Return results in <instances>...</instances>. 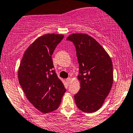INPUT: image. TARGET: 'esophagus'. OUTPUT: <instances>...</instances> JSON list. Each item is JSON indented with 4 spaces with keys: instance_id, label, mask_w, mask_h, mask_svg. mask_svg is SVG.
<instances>
[{
    "instance_id": "1",
    "label": "esophagus",
    "mask_w": 133,
    "mask_h": 133,
    "mask_svg": "<svg viewBox=\"0 0 133 133\" xmlns=\"http://www.w3.org/2000/svg\"><path fill=\"white\" fill-rule=\"evenodd\" d=\"M71 78H68L66 79V81H67V83H69L70 82H71Z\"/></svg>"
}]
</instances>
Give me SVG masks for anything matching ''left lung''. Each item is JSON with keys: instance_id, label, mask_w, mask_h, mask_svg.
Masks as SVG:
<instances>
[{"instance_id": "left-lung-1", "label": "left lung", "mask_w": 133, "mask_h": 133, "mask_svg": "<svg viewBox=\"0 0 133 133\" xmlns=\"http://www.w3.org/2000/svg\"><path fill=\"white\" fill-rule=\"evenodd\" d=\"M74 43L79 63L81 88L74 95L79 110L91 113L103 105L113 83L112 60L105 49L87 34L74 33L67 38Z\"/></svg>"}]
</instances>
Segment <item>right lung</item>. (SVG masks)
Masks as SVG:
<instances>
[{
  "mask_svg": "<svg viewBox=\"0 0 133 133\" xmlns=\"http://www.w3.org/2000/svg\"><path fill=\"white\" fill-rule=\"evenodd\" d=\"M63 35L46 34L26 49L18 70V79L29 102L43 113L56 110L65 92L55 73L52 55Z\"/></svg>",
  "mask_w": 133,
  "mask_h": 133,
  "instance_id": "add662e5",
  "label": "right lung"
}]
</instances>
